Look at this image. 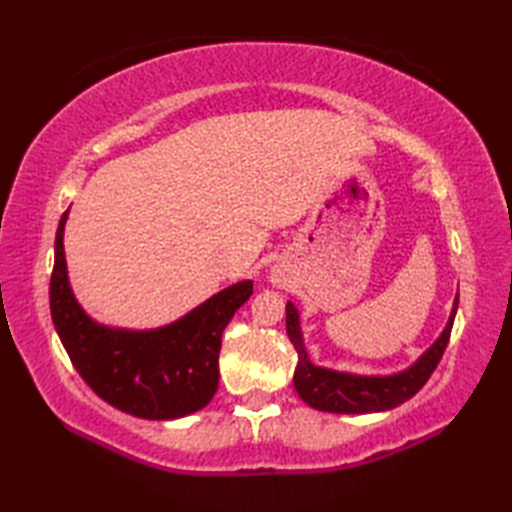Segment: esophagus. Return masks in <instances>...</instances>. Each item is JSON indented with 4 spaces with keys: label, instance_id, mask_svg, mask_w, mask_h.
Returning a JSON list of instances; mask_svg holds the SVG:
<instances>
[{
    "label": "esophagus",
    "instance_id": "obj_1",
    "mask_svg": "<svg viewBox=\"0 0 512 512\" xmlns=\"http://www.w3.org/2000/svg\"><path fill=\"white\" fill-rule=\"evenodd\" d=\"M270 281H273V284H277V286H281L286 281V277H284V273H281V270H273V275H270Z\"/></svg>",
    "mask_w": 512,
    "mask_h": 512
}]
</instances>
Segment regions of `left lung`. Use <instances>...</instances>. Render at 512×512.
<instances>
[{
    "label": "left lung",
    "instance_id": "left-lung-1",
    "mask_svg": "<svg viewBox=\"0 0 512 512\" xmlns=\"http://www.w3.org/2000/svg\"><path fill=\"white\" fill-rule=\"evenodd\" d=\"M455 312H458V297L453 301L451 317L447 328L436 339L427 352L416 363L409 365L402 372L389 376H361L350 372H336V369L319 367L310 361L303 345V334L299 325V312L288 301L286 303V332L290 343L297 350V369H295V389L303 402H308L312 409L330 411V413H374L389 411L402 402L416 396L427 383L433 369L438 367L440 358L447 350Z\"/></svg>",
    "mask_w": 512,
    "mask_h": 512
}]
</instances>
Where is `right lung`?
Listing matches in <instances>:
<instances>
[{"label": "right lung", "mask_w": 512, "mask_h": 512, "mask_svg": "<svg viewBox=\"0 0 512 512\" xmlns=\"http://www.w3.org/2000/svg\"><path fill=\"white\" fill-rule=\"evenodd\" d=\"M65 220L68 211L54 239L50 312L76 372L96 396L136 418L176 420L209 405L220 383L222 332L253 295V281H237L156 330L107 328L85 314L70 288Z\"/></svg>", "instance_id": "obj_1"}]
</instances>
